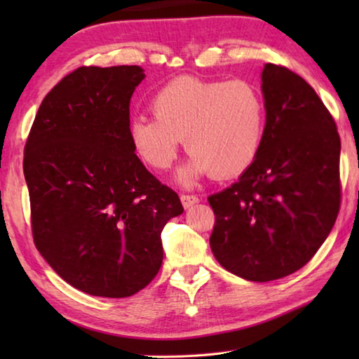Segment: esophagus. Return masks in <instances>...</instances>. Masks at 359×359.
Masks as SVG:
<instances>
[{
    "instance_id": "34e87169",
    "label": "esophagus",
    "mask_w": 359,
    "mask_h": 359,
    "mask_svg": "<svg viewBox=\"0 0 359 359\" xmlns=\"http://www.w3.org/2000/svg\"><path fill=\"white\" fill-rule=\"evenodd\" d=\"M180 199H182V204H184V208H185V209L191 208L193 204L199 203V198H198V196H194V194H182Z\"/></svg>"
}]
</instances>
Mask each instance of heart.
Instances as JSON below:
<instances>
[{"label": "heart", "mask_w": 359, "mask_h": 359, "mask_svg": "<svg viewBox=\"0 0 359 359\" xmlns=\"http://www.w3.org/2000/svg\"><path fill=\"white\" fill-rule=\"evenodd\" d=\"M153 117L131 120L130 136L150 168L165 171L179 154L182 137L193 155L180 180L190 184L212 174L231 179L253 165L263 144L266 102L247 81L177 77L158 90L150 102Z\"/></svg>", "instance_id": "b5f03b06"}]
</instances>
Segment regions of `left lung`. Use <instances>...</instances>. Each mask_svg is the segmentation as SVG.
<instances>
[{"label": "left lung", "instance_id": "1", "mask_svg": "<svg viewBox=\"0 0 359 359\" xmlns=\"http://www.w3.org/2000/svg\"><path fill=\"white\" fill-rule=\"evenodd\" d=\"M263 144L238 182L208 201L215 214L210 248L224 269L271 282L306 266L340 209L336 121L301 76L267 63Z\"/></svg>", "mask_w": 359, "mask_h": 359}]
</instances>
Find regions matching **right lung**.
Listing matches in <instances>:
<instances>
[{
	"label": "right lung",
	"instance_id": "1",
	"mask_svg": "<svg viewBox=\"0 0 359 359\" xmlns=\"http://www.w3.org/2000/svg\"><path fill=\"white\" fill-rule=\"evenodd\" d=\"M139 66H81L41 102L23 174L33 241L71 287L128 297L163 263L161 231L184 212L179 194L149 172L130 136Z\"/></svg>",
	"mask_w": 359,
	"mask_h": 359
}]
</instances>
